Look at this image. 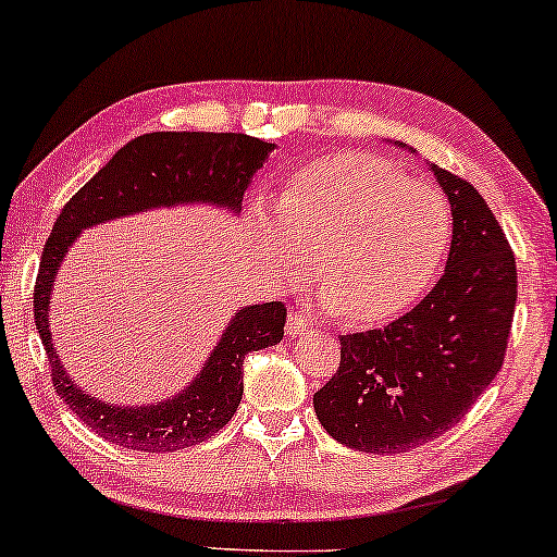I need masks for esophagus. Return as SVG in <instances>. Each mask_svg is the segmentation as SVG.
<instances>
[{
    "label": "esophagus",
    "instance_id": "esophagus-1",
    "mask_svg": "<svg viewBox=\"0 0 557 557\" xmlns=\"http://www.w3.org/2000/svg\"><path fill=\"white\" fill-rule=\"evenodd\" d=\"M286 332L294 334V337H299V334L309 332V319L299 314V311H292V314H288V319H286Z\"/></svg>",
    "mask_w": 557,
    "mask_h": 557
}]
</instances>
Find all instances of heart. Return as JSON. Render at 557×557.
<instances>
[{
	"mask_svg": "<svg viewBox=\"0 0 557 557\" xmlns=\"http://www.w3.org/2000/svg\"><path fill=\"white\" fill-rule=\"evenodd\" d=\"M263 253L299 281L317 263L322 299L347 324L385 322L421 299L451 243V208L377 157L334 154L296 172L278 220L258 215Z\"/></svg>",
	"mask_w": 557,
	"mask_h": 557,
	"instance_id": "1",
	"label": "heart"
}]
</instances>
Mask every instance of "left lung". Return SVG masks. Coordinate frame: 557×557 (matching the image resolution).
Returning a JSON list of instances; mask_svg holds the SVG:
<instances>
[{
	"instance_id": "1",
	"label": "left lung",
	"mask_w": 557,
	"mask_h": 557,
	"mask_svg": "<svg viewBox=\"0 0 557 557\" xmlns=\"http://www.w3.org/2000/svg\"><path fill=\"white\" fill-rule=\"evenodd\" d=\"M403 147V144H398ZM454 238L444 276L385 330L342 334V360L314 393L334 441L403 454L459 423L505 362L517 304L512 248L474 185L431 164Z\"/></svg>"
}]
</instances>
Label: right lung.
Here are the masks:
<instances>
[{
	"label": "right lung",
	"mask_w": 557,
	"mask_h": 557,
	"mask_svg": "<svg viewBox=\"0 0 557 557\" xmlns=\"http://www.w3.org/2000/svg\"><path fill=\"white\" fill-rule=\"evenodd\" d=\"M273 147L276 144L246 134L154 132L136 136L60 212L37 271L35 324L58 395L101 438L134 451L159 454L180 451L215 436L243 398V360L248 352L284 339L286 307L269 301L238 309L185 391L147 406H116L81 391L52 345L50 296L67 250L86 227L154 208L215 205L240 212L243 195Z\"/></svg>",
	"instance_id": "right-lung-1"
}]
</instances>
